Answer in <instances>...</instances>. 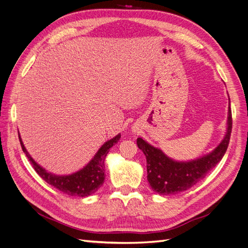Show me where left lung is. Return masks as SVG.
Returning a JSON list of instances; mask_svg holds the SVG:
<instances>
[{"label":"left lung","mask_w":248,"mask_h":248,"mask_svg":"<svg viewBox=\"0 0 248 248\" xmlns=\"http://www.w3.org/2000/svg\"><path fill=\"white\" fill-rule=\"evenodd\" d=\"M231 106V104H230ZM232 110L229 107L226 136L211 153L191 161H176L160 149L139 138L138 147L147 159V178L153 191L159 194H176L191 188L218 163L226 154L232 132Z\"/></svg>","instance_id":"left-lung-1"}]
</instances>
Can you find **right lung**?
<instances>
[{
  "instance_id": "add662e5",
  "label": "right lung",
  "mask_w": 248,
  "mask_h": 248,
  "mask_svg": "<svg viewBox=\"0 0 248 248\" xmlns=\"http://www.w3.org/2000/svg\"><path fill=\"white\" fill-rule=\"evenodd\" d=\"M18 138L22 151L27 155L30 162L32 163V166L37 174H38L44 181L48 183L49 185L54 186L58 190L68 194V196L85 198L95 193L102 186L104 182V178H106L104 177V171H106L104 170V168H106V166H104V159H106V157L108 153L109 148L117 144L120 138H121V134L119 133L114 139L104 142L101 148L98 150V152L95 154L92 160L90 161L84 169L67 176L55 175L52 174V172H48L47 170H46V169L40 167L39 164L30 156L29 152L24 146V142L21 140L19 133Z\"/></svg>"
}]
</instances>
